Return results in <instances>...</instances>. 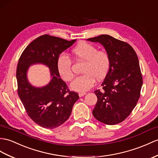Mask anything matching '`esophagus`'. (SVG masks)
<instances>
[{
  "mask_svg": "<svg viewBox=\"0 0 158 158\" xmlns=\"http://www.w3.org/2000/svg\"><path fill=\"white\" fill-rule=\"evenodd\" d=\"M86 94V92H80L78 93V95H79L80 97H83V96L85 95Z\"/></svg>",
  "mask_w": 158,
  "mask_h": 158,
  "instance_id": "esophagus-1",
  "label": "esophagus"
}]
</instances>
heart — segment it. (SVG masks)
I'll return each mask as SVG.
<instances>
[{"label": "heart", "mask_w": 158, "mask_h": 158, "mask_svg": "<svg viewBox=\"0 0 158 158\" xmlns=\"http://www.w3.org/2000/svg\"><path fill=\"white\" fill-rule=\"evenodd\" d=\"M72 55L77 60L85 61L82 73L71 84L72 90L78 92L87 91L94 85L96 78L102 80L108 74L110 59L106 52L98 50L96 46L81 42L72 50ZM57 70L61 78L66 82L74 78L72 71V60L64 53L57 57Z\"/></svg>", "instance_id": "b5f03b06"}]
</instances>
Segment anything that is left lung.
<instances>
[{
	"label": "left lung",
	"instance_id": "obj_1",
	"mask_svg": "<svg viewBox=\"0 0 158 158\" xmlns=\"http://www.w3.org/2000/svg\"><path fill=\"white\" fill-rule=\"evenodd\" d=\"M87 40L101 44L110 59L109 73L101 84L102 89L94 91L97 102L92 114L105 124H118L132 112L140 97L143 78L138 57L129 44L109 35Z\"/></svg>",
	"mask_w": 158,
	"mask_h": 158
}]
</instances>
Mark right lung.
<instances>
[{
    "instance_id": "right-lung-1",
    "label": "right lung",
    "mask_w": 158,
    "mask_h": 158,
    "mask_svg": "<svg viewBox=\"0 0 158 158\" xmlns=\"http://www.w3.org/2000/svg\"><path fill=\"white\" fill-rule=\"evenodd\" d=\"M76 41L44 35L29 44L19 58L16 74L18 95L28 116L44 128L54 129L66 122L79 98L77 92L68 89L56 66L60 53ZM35 63L50 68L52 80L45 87H35L28 81V69Z\"/></svg>"
}]
</instances>
